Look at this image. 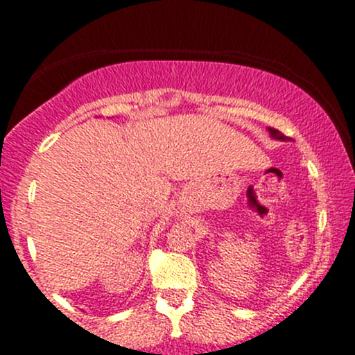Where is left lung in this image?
<instances>
[{"instance_id": "1", "label": "left lung", "mask_w": 355, "mask_h": 355, "mask_svg": "<svg viewBox=\"0 0 355 355\" xmlns=\"http://www.w3.org/2000/svg\"><path fill=\"white\" fill-rule=\"evenodd\" d=\"M268 133H270V137L275 138V140H282V141L291 140V138H287L286 135H282L279 130H275V128H268Z\"/></svg>"}]
</instances>
